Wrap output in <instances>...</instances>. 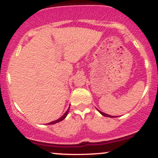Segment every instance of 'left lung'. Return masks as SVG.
<instances>
[{"label": "left lung", "instance_id": "obj_1", "mask_svg": "<svg viewBox=\"0 0 158 158\" xmlns=\"http://www.w3.org/2000/svg\"><path fill=\"white\" fill-rule=\"evenodd\" d=\"M98 110L99 111V112H100V113L102 115L105 116V117H110V118H114V117H115V116H112V115H107V114H106V113H104V112H101V111H100L99 110ZM116 117H118V116H115V118Z\"/></svg>", "mask_w": 158, "mask_h": 158}]
</instances>
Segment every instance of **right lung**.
Masks as SVG:
<instances>
[{
  "label": "right lung",
  "mask_w": 158,
  "mask_h": 158,
  "mask_svg": "<svg viewBox=\"0 0 158 158\" xmlns=\"http://www.w3.org/2000/svg\"><path fill=\"white\" fill-rule=\"evenodd\" d=\"M69 110H70V107H69V109H68V110H67V112H65V113H64V115L61 116V117H60V118H58V119H57V120H56V121H52V122L48 123V124H56V123H58V122H59V121H60L64 120V118H66V117H67V114H68Z\"/></svg>",
  "instance_id": "1"
}]
</instances>
